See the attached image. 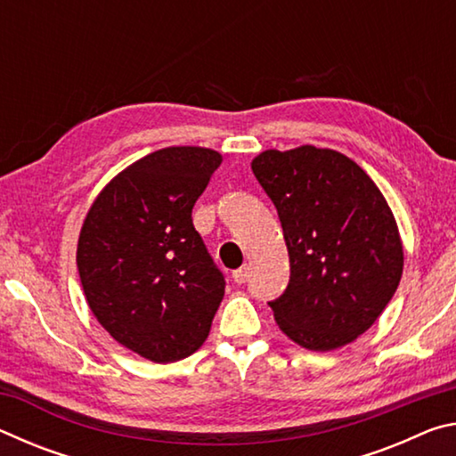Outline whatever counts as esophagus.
<instances>
[{
	"label": "esophagus",
	"instance_id": "obj_1",
	"mask_svg": "<svg viewBox=\"0 0 456 456\" xmlns=\"http://www.w3.org/2000/svg\"><path fill=\"white\" fill-rule=\"evenodd\" d=\"M249 273H251L249 265L239 267V269H235V272H233V281H235V283H245L247 280H249Z\"/></svg>",
	"mask_w": 456,
	"mask_h": 456
}]
</instances>
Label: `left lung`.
Here are the masks:
<instances>
[{"instance_id": "1", "label": "left lung", "mask_w": 456, "mask_h": 456, "mask_svg": "<svg viewBox=\"0 0 456 456\" xmlns=\"http://www.w3.org/2000/svg\"><path fill=\"white\" fill-rule=\"evenodd\" d=\"M251 168L289 253L288 288L269 302L277 326L315 352L354 342L403 277V243L380 189L342 152L312 144L265 151Z\"/></svg>"}]
</instances>
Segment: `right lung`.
I'll list each match as a JSON object with an SVG mask.
<instances>
[{
	"label": "right lung",
	"instance_id": "right-lung-1",
	"mask_svg": "<svg viewBox=\"0 0 456 456\" xmlns=\"http://www.w3.org/2000/svg\"><path fill=\"white\" fill-rule=\"evenodd\" d=\"M221 160L200 146L146 154L106 184L80 231L76 264L92 314L159 364L203 346L225 293L191 217Z\"/></svg>",
	"mask_w": 456,
	"mask_h": 456
}]
</instances>
